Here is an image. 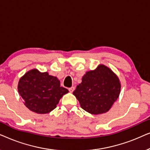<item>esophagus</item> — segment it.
Instances as JSON below:
<instances>
[{"instance_id": "34e87169", "label": "esophagus", "mask_w": 150, "mask_h": 150, "mask_svg": "<svg viewBox=\"0 0 150 150\" xmlns=\"http://www.w3.org/2000/svg\"><path fill=\"white\" fill-rule=\"evenodd\" d=\"M74 89H75L74 87H71L70 88H69V92H70V93H72V92L74 91Z\"/></svg>"}]
</instances>
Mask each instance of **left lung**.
Here are the masks:
<instances>
[{
  "label": "left lung",
  "mask_w": 150,
  "mask_h": 150,
  "mask_svg": "<svg viewBox=\"0 0 150 150\" xmlns=\"http://www.w3.org/2000/svg\"><path fill=\"white\" fill-rule=\"evenodd\" d=\"M121 91V83L116 74L103 64L88 71L82 78L73 94L81 108L93 115L108 112L117 101Z\"/></svg>",
  "instance_id": "8db88e82"
}]
</instances>
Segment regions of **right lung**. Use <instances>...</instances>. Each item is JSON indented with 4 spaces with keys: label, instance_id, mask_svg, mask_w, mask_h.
Instances as JSON below:
<instances>
[{
    "label": "right lung",
    "instance_id": "right-lung-1",
    "mask_svg": "<svg viewBox=\"0 0 150 150\" xmlns=\"http://www.w3.org/2000/svg\"><path fill=\"white\" fill-rule=\"evenodd\" d=\"M18 93L28 109L38 114L48 113L57 107L59 100L68 90L61 87L56 76L32 69L20 78Z\"/></svg>",
    "mask_w": 150,
    "mask_h": 150
}]
</instances>
